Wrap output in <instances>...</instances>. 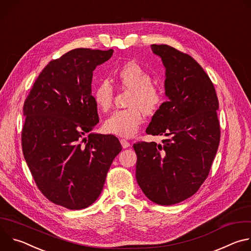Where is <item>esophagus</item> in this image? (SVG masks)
<instances>
[{"mask_svg":"<svg viewBox=\"0 0 251 251\" xmlns=\"http://www.w3.org/2000/svg\"><path fill=\"white\" fill-rule=\"evenodd\" d=\"M120 143H121V145H122V147H123L124 149L130 147V143H129L127 140H125V139H121V140H120Z\"/></svg>","mask_w":251,"mask_h":251,"instance_id":"34e87169","label":"esophagus"}]
</instances>
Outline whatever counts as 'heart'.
<instances>
[{
  "label": "heart",
  "instance_id": "obj_1",
  "mask_svg": "<svg viewBox=\"0 0 251 251\" xmlns=\"http://www.w3.org/2000/svg\"><path fill=\"white\" fill-rule=\"evenodd\" d=\"M115 79L124 88L130 89L127 106L129 108L113 112L104 122V129L120 137H132L146 115H153L163 103V94L151 83L148 71L140 64L129 61L123 64L115 74ZM92 98L97 108L103 112L108 111L113 102V88L103 80L92 91Z\"/></svg>",
  "mask_w": 251,
  "mask_h": 251
}]
</instances>
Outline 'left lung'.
I'll return each mask as SVG.
<instances>
[{
    "instance_id": "obj_1",
    "label": "left lung",
    "mask_w": 251,
    "mask_h": 251,
    "mask_svg": "<svg viewBox=\"0 0 251 251\" xmlns=\"http://www.w3.org/2000/svg\"><path fill=\"white\" fill-rule=\"evenodd\" d=\"M166 68L162 103L146 129L166 136L161 144L137 142L136 180L155 203L171 205L198 192L216 157L221 127L216 89L202 67L189 54L167 45H152Z\"/></svg>"
}]
</instances>
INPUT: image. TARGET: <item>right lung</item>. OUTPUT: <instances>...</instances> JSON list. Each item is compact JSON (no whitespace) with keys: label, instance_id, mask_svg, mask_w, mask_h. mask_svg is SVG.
Instances as JSON below:
<instances>
[{"label":"right lung","instance_id":"right-lung-1","mask_svg":"<svg viewBox=\"0 0 251 251\" xmlns=\"http://www.w3.org/2000/svg\"><path fill=\"white\" fill-rule=\"evenodd\" d=\"M113 50L75 49L51 60L25 103V160L43 195L68 209L91 205L121 152L114 135L90 133L99 122L92 93L93 70Z\"/></svg>","mask_w":251,"mask_h":251}]
</instances>
